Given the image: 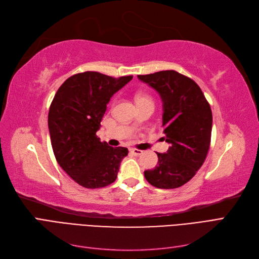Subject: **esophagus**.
Segmentation results:
<instances>
[{
    "label": "esophagus",
    "instance_id": "esophagus-1",
    "mask_svg": "<svg viewBox=\"0 0 259 259\" xmlns=\"http://www.w3.org/2000/svg\"><path fill=\"white\" fill-rule=\"evenodd\" d=\"M130 151L134 154V155H136V156H138V155H142L143 154V152L144 151H142V150H139V149H135V148H132V149H130Z\"/></svg>",
    "mask_w": 259,
    "mask_h": 259
}]
</instances>
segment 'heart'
Returning a JSON list of instances; mask_svg holds the SVG:
<instances>
[{
  "mask_svg": "<svg viewBox=\"0 0 259 259\" xmlns=\"http://www.w3.org/2000/svg\"><path fill=\"white\" fill-rule=\"evenodd\" d=\"M143 100H151L150 97L147 96V95H138L137 96V103L138 101H143Z\"/></svg>",
  "mask_w": 259,
  "mask_h": 259,
  "instance_id": "heart-1",
  "label": "heart"
}]
</instances>
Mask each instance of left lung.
<instances>
[{
  "label": "left lung",
  "mask_w": 259,
  "mask_h": 259,
  "mask_svg": "<svg viewBox=\"0 0 259 259\" xmlns=\"http://www.w3.org/2000/svg\"><path fill=\"white\" fill-rule=\"evenodd\" d=\"M162 99L163 133L170 147L158 154V165L145 170L148 183L160 189L182 187L204 163L210 144L213 115L200 86L174 70L138 75Z\"/></svg>",
  "instance_id": "left-lung-1"
}]
</instances>
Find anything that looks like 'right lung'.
Instances as JSON below:
<instances>
[{
	"label": "right lung",
	"mask_w": 259,
	"mask_h": 259,
	"mask_svg": "<svg viewBox=\"0 0 259 259\" xmlns=\"http://www.w3.org/2000/svg\"><path fill=\"white\" fill-rule=\"evenodd\" d=\"M133 79L95 71L67 79L55 95L49 112L53 151L60 167L76 184L89 189L103 188L116 179L127 148L101 143L96 132L110 98Z\"/></svg>",
	"instance_id": "add662e5"
}]
</instances>
